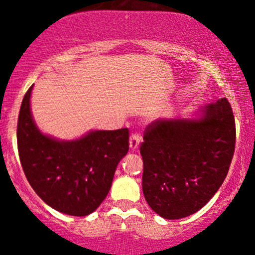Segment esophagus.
Returning a JSON list of instances; mask_svg holds the SVG:
<instances>
[{
    "label": "esophagus",
    "instance_id": "1",
    "mask_svg": "<svg viewBox=\"0 0 255 255\" xmlns=\"http://www.w3.org/2000/svg\"><path fill=\"white\" fill-rule=\"evenodd\" d=\"M140 137L138 134H132L129 138V149L130 151H135L139 146Z\"/></svg>",
    "mask_w": 255,
    "mask_h": 255
}]
</instances>
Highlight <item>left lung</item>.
<instances>
[{
  "label": "left lung",
  "instance_id": "8db88e82",
  "mask_svg": "<svg viewBox=\"0 0 255 255\" xmlns=\"http://www.w3.org/2000/svg\"><path fill=\"white\" fill-rule=\"evenodd\" d=\"M235 143V117L227 99L186 117L150 123L140 155L143 194L151 210L166 220L201 210L225 181Z\"/></svg>",
  "mask_w": 255,
  "mask_h": 255
}]
</instances>
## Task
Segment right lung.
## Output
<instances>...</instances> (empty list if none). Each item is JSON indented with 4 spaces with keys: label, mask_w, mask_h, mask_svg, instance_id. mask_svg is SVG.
<instances>
[{
    "label": "right lung",
    "mask_w": 255,
    "mask_h": 255,
    "mask_svg": "<svg viewBox=\"0 0 255 255\" xmlns=\"http://www.w3.org/2000/svg\"><path fill=\"white\" fill-rule=\"evenodd\" d=\"M33 86L20 105L17 144L20 164L35 194L54 210L87 216L109 194L118 163L128 153V129H92L61 140L38 128L30 109Z\"/></svg>",
    "instance_id": "right-lung-1"
}]
</instances>
